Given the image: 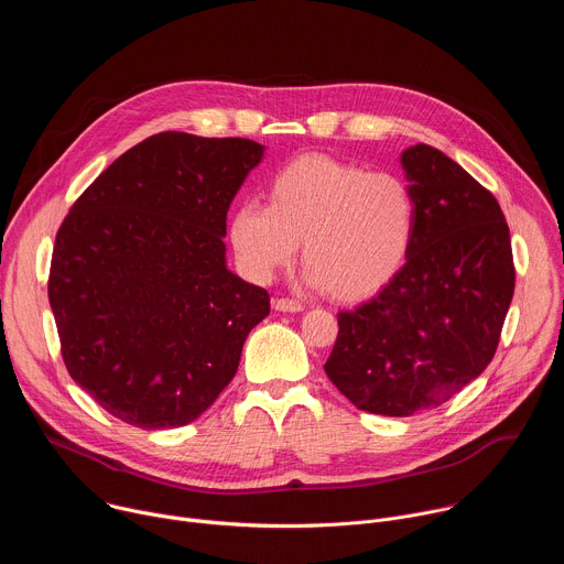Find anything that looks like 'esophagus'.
Segmentation results:
<instances>
[{
    "mask_svg": "<svg viewBox=\"0 0 564 564\" xmlns=\"http://www.w3.org/2000/svg\"><path fill=\"white\" fill-rule=\"evenodd\" d=\"M274 310H279V312H301L303 303L294 301V299H276Z\"/></svg>",
    "mask_w": 564,
    "mask_h": 564,
    "instance_id": "1",
    "label": "esophagus"
}]
</instances>
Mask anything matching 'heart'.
Returning <instances> with one entry per match:
<instances>
[{
	"mask_svg": "<svg viewBox=\"0 0 564 564\" xmlns=\"http://www.w3.org/2000/svg\"><path fill=\"white\" fill-rule=\"evenodd\" d=\"M415 216L413 192L399 176L307 153L272 176L268 207L240 203L231 212L229 240L257 281L290 265L303 243L307 281L359 301L404 265Z\"/></svg>",
	"mask_w": 564,
	"mask_h": 564,
	"instance_id": "b5f03b06",
	"label": "heart"
}]
</instances>
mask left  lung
<instances>
[{
    "instance_id": "8db88e82",
    "label": "left lung",
    "mask_w": 564,
    "mask_h": 564,
    "mask_svg": "<svg viewBox=\"0 0 564 564\" xmlns=\"http://www.w3.org/2000/svg\"><path fill=\"white\" fill-rule=\"evenodd\" d=\"M415 198L413 243L386 288L350 312L326 361L359 411L409 417L485 372L509 312L516 268L496 196L429 144L401 153Z\"/></svg>"
}]
</instances>
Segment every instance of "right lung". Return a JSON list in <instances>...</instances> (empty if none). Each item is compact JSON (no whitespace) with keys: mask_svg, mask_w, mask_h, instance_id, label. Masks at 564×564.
<instances>
[{"mask_svg":"<svg viewBox=\"0 0 564 564\" xmlns=\"http://www.w3.org/2000/svg\"><path fill=\"white\" fill-rule=\"evenodd\" d=\"M263 144L155 133L124 151L64 218L48 301L73 381L124 424L200 417L236 375L268 290L225 265L227 209Z\"/></svg>","mask_w":564,"mask_h":564,"instance_id":"1","label":"right lung"}]
</instances>
